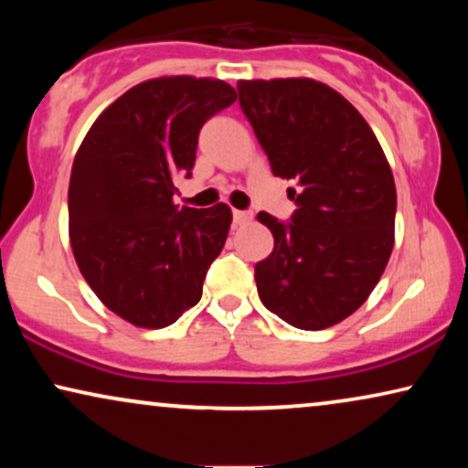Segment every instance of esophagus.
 Masks as SVG:
<instances>
[{"mask_svg": "<svg viewBox=\"0 0 468 468\" xmlns=\"http://www.w3.org/2000/svg\"><path fill=\"white\" fill-rule=\"evenodd\" d=\"M251 213L249 210H232V221L234 226H245V223L251 221Z\"/></svg>", "mask_w": 468, "mask_h": 468, "instance_id": "esophagus-1", "label": "esophagus"}]
</instances>
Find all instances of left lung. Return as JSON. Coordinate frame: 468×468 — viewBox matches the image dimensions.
<instances>
[{
  "label": "left lung",
  "mask_w": 468,
  "mask_h": 468,
  "mask_svg": "<svg viewBox=\"0 0 468 468\" xmlns=\"http://www.w3.org/2000/svg\"><path fill=\"white\" fill-rule=\"evenodd\" d=\"M272 175L298 185L292 219L260 213L274 249L255 264L268 311L324 330L360 309L394 247L396 185L381 144L341 93L311 79L239 80Z\"/></svg>",
  "instance_id": "left-lung-1"
}]
</instances>
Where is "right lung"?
<instances>
[{
	"instance_id": "right-lung-1",
	"label": "right lung",
	"mask_w": 468,
	"mask_h": 468,
	"mask_svg": "<svg viewBox=\"0 0 468 468\" xmlns=\"http://www.w3.org/2000/svg\"><path fill=\"white\" fill-rule=\"evenodd\" d=\"M228 82L164 76L132 87L95 119L74 157L69 242L101 303L138 328H165L202 298L232 210L178 208L175 178L191 176L197 133L234 104Z\"/></svg>"
}]
</instances>
